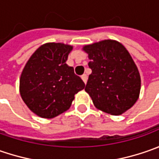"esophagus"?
<instances>
[{
  "label": "esophagus",
  "mask_w": 159,
  "mask_h": 159,
  "mask_svg": "<svg viewBox=\"0 0 159 159\" xmlns=\"http://www.w3.org/2000/svg\"><path fill=\"white\" fill-rule=\"evenodd\" d=\"M81 79H82V80L84 81V83L86 84V83H87V80H88V76H87L86 74H83L82 76H81Z\"/></svg>",
  "instance_id": "34e87169"
}]
</instances>
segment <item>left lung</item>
<instances>
[{"instance_id":"1","label":"left lung","mask_w":159,"mask_h":159,"mask_svg":"<svg viewBox=\"0 0 159 159\" xmlns=\"http://www.w3.org/2000/svg\"><path fill=\"white\" fill-rule=\"evenodd\" d=\"M89 67L92 70L85 90L95 106L111 115H120L137 101L141 78L136 65L125 47L105 40L88 45Z\"/></svg>"}]
</instances>
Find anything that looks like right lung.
<instances>
[{
	"instance_id": "add662e5",
	"label": "right lung",
	"mask_w": 159,
	"mask_h": 159,
	"mask_svg": "<svg viewBox=\"0 0 159 159\" xmlns=\"http://www.w3.org/2000/svg\"><path fill=\"white\" fill-rule=\"evenodd\" d=\"M72 47L63 43L40 46L25 64L20 78V95L36 115L52 119L67 111L85 83L66 64Z\"/></svg>"
}]
</instances>
